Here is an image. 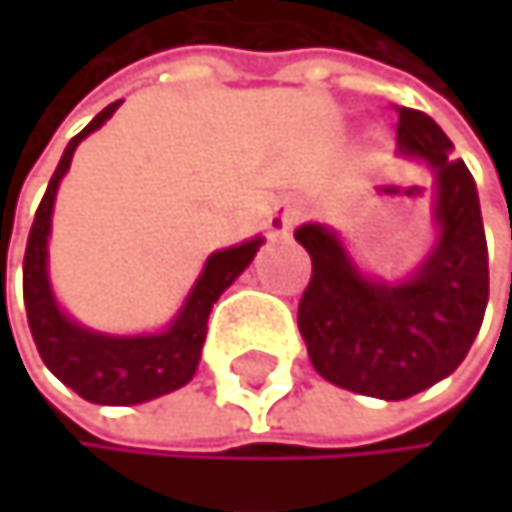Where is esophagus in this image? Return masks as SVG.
Segmentation results:
<instances>
[{"instance_id": "1", "label": "esophagus", "mask_w": 512, "mask_h": 512, "mask_svg": "<svg viewBox=\"0 0 512 512\" xmlns=\"http://www.w3.org/2000/svg\"><path fill=\"white\" fill-rule=\"evenodd\" d=\"M301 221V205H294V202H279L273 211H270V218H267V230L270 236H288L291 227Z\"/></svg>"}]
</instances>
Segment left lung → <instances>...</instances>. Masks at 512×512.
<instances>
[{
    "label": "left lung",
    "mask_w": 512,
    "mask_h": 512,
    "mask_svg": "<svg viewBox=\"0 0 512 512\" xmlns=\"http://www.w3.org/2000/svg\"><path fill=\"white\" fill-rule=\"evenodd\" d=\"M399 153L424 159L436 178L439 239L402 282L365 279L341 239L322 224L294 233L313 261L298 328L313 368L334 387L375 399H408L455 371L488 304V245L476 181L451 159L445 131L421 110L399 107Z\"/></svg>",
    "instance_id": "1"
}]
</instances>
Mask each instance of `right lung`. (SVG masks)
I'll return each mask as SVG.
<instances>
[{"mask_svg": "<svg viewBox=\"0 0 512 512\" xmlns=\"http://www.w3.org/2000/svg\"><path fill=\"white\" fill-rule=\"evenodd\" d=\"M119 104L122 101L97 113L67 144L61 162H57L48 181V190L36 208L30 239H27V254H24V304H27V322L33 331L36 350L57 381H64L82 399L97 405H137L190 384L202 356L208 313L214 301L251 264V258L258 254L264 242L258 236L251 242L214 251L205 261V270L196 279L193 291L187 294L181 313L159 334L116 338V334L82 328L57 307L48 282V233H51L54 196L73 162L79 141H85L91 131L101 128L116 113Z\"/></svg>", "mask_w": 512, "mask_h": 512, "instance_id": "obj_1", "label": "right lung"}]
</instances>
